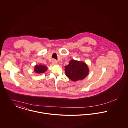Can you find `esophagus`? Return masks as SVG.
<instances>
[{
	"label": "esophagus",
	"instance_id": "obj_1",
	"mask_svg": "<svg viewBox=\"0 0 128 128\" xmlns=\"http://www.w3.org/2000/svg\"><path fill=\"white\" fill-rule=\"evenodd\" d=\"M52 64H53L54 65H56V64H57V61H56V59H54V60H52Z\"/></svg>",
	"mask_w": 128,
	"mask_h": 128
}]
</instances>
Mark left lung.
Here are the masks:
<instances>
[{"label":"left lung","instance_id":"left-lung-1","mask_svg":"<svg viewBox=\"0 0 128 128\" xmlns=\"http://www.w3.org/2000/svg\"><path fill=\"white\" fill-rule=\"evenodd\" d=\"M66 76L71 80L76 82L84 79L88 75L89 70L84 62L71 60L68 65L65 67Z\"/></svg>","mask_w":128,"mask_h":128}]
</instances>
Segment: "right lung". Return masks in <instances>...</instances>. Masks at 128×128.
<instances>
[{
	"label": "right lung",
	"mask_w": 128,
	"mask_h": 128,
	"mask_svg": "<svg viewBox=\"0 0 128 128\" xmlns=\"http://www.w3.org/2000/svg\"><path fill=\"white\" fill-rule=\"evenodd\" d=\"M48 68L46 66L43 65H36L34 68V71L36 74H42L47 71Z\"/></svg>",
	"instance_id": "right-lung-1"
}]
</instances>
